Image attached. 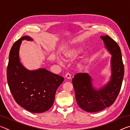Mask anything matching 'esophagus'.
Wrapping results in <instances>:
<instances>
[{
    "label": "esophagus",
    "mask_w": 130,
    "mask_h": 130,
    "mask_svg": "<svg viewBox=\"0 0 130 130\" xmlns=\"http://www.w3.org/2000/svg\"><path fill=\"white\" fill-rule=\"evenodd\" d=\"M65 77L67 79H70V78H71V75H70V73H67L65 74Z\"/></svg>",
    "instance_id": "obj_1"
}]
</instances>
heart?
Segmentation results:
<instances>
[{"label": "heart", "instance_id": "heart-1", "mask_svg": "<svg viewBox=\"0 0 130 130\" xmlns=\"http://www.w3.org/2000/svg\"><path fill=\"white\" fill-rule=\"evenodd\" d=\"M83 49L80 47H72L68 48L63 51L61 53V58L65 61H70L76 58L81 53H82ZM61 62L60 60H58Z\"/></svg>", "mask_w": 130, "mask_h": 130}]
</instances>
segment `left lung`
<instances>
[{
	"label": "left lung",
	"mask_w": 130,
	"mask_h": 130,
	"mask_svg": "<svg viewBox=\"0 0 130 130\" xmlns=\"http://www.w3.org/2000/svg\"><path fill=\"white\" fill-rule=\"evenodd\" d=\"M100 37L112 55L110 81L97 90L92 85L91 77L86 73H77L72 79L76 102L81 109L88 112L102 111L115 102L122 87L124 73L119 46L108 36Z\"/></svg>",
	"instance_id": "8db88e82"
}]
</instances>
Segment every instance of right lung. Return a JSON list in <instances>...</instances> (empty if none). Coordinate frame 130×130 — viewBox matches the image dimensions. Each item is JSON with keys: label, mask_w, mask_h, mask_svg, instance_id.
I'll return each instance as SVG.
<instances>
[{"label": "right lung", "mask_w": 130, "mask_h": 130, "mask_svg": "<svg viewBox=\"0 0 130 130\" xmlns=\"http://www.w3.org/2000/svg\"><path fill=\"white\" fill-rule=\"evenodd\" d=\"M23 40L32 39L23 36L12 45L7 68L8 86L18 104L31 112H44L53 104L57 89L64 78L43 68L36 70L26 69L19 58Z\"/></svg>", "instance_id": "obj_1"}]
</instances>
